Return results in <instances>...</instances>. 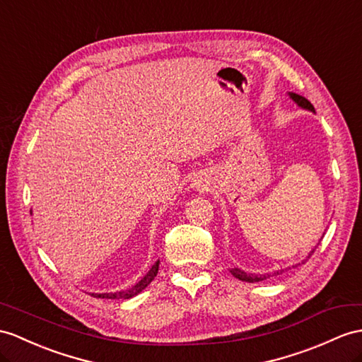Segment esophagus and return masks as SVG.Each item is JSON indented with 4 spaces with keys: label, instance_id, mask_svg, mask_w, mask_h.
<instances>
[{
    "label": "esophagus",
    "instance_id": "obj_1",
    "mask_svg": "<svg viewBox=\"0 0 362 362\" xmlns=\"http://www.w3.org/2000/svg\"><path fill=\"white\" fill-rule=\"evenodd\" d=\"M192 187L197 189V190H204L206 189V184H204V180L201 178H195L192 181Z\"/></svg>",
    "mask_w": 362,
    "mask_h": 362
}]
</instances>
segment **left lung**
<instances>
[{"instance_id": "obj_1", "label": "left lung", "mask_w": 362, "mask_h": 362, "mask_svg": "<svg viewBox=\"0 0 362 362\" xmlns=\"http://www.w3.org/2000/svg\"><path fill=\"white\" fill-rule=\"evenodd\" d=\"M288 93V96H290V100H293L295 103H296V105L298 107H301V109H304V110H308V112H313L315 113V107L312 105V103L308 101V100H305L304 96H301V95H298V93H293V92H287ZM312 253H313V250H312ZM304 262V261H303ZM296 266H299V264H296ZM296 266H293V267H296ZM287 269H290V267H287ZM287 269H281V270H275V273H247V272H244V270H241V269H238V267H233V269H230V273L232 275L235 276V278H238L240 281H245V283H259V281H264V279H267V278H270V276H273V275H279V273H283L284 270H287Z\"/></svg>"}]
</instances>
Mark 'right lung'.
Masks as SVG:
<instances>
[{
	"mask_svg": "<svg viewBox=\"0 0 362 362\" xmlns=\"http://www.w3.org/2000/svg\"><path fill=\"white\" fill-rule=\"evenodd\" d=\"M158 269H160V259L153 264L151 270H148L146 275L141 278V281H138V283L135 286H132L130 288L121 290V292H110V293H92V296L104 298V299H130V298H134L138 293L143 292V290L152 283L155 276L158 275Z\"/></svg>",
	"mask_w": 362,
	"mask_h": 362,
	"instance_id": "right-lung-1",
	"label": "right lung"
}]
</instances>
